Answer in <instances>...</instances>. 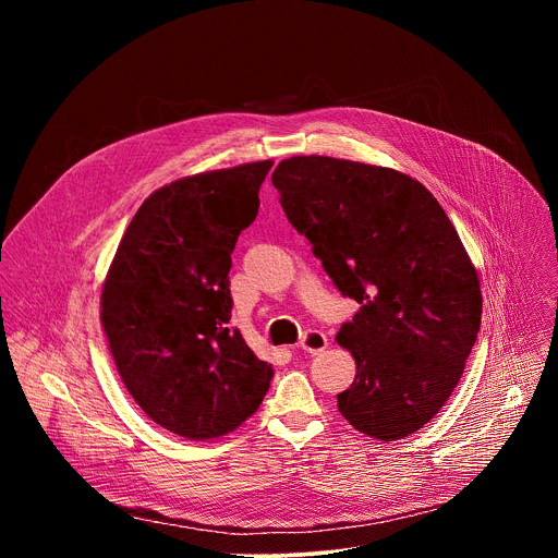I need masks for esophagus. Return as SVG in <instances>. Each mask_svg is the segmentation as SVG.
<instances>
[{"label": "esophagus", "mask_w": 558, "mask_h": 558, "mask_svg": "<svg viewBox=\"0 0 558 558\" xmlns=\"http://www.w3.org/2000/svg\"><path fill=\"white\" fill-rule=\"evenodd\" d=\"M327 344H329L327 336L323 331H317V329H308L300 338V349L306 351V353H320V351L327 349Z\"/></svg>", "instance_id": "34e87169"}]
</instances>
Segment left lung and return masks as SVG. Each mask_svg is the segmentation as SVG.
Returning <instances> with one entry per match:
<instances>
[{
  "label": "left lung",
  "mask_w": 558,
  "mask_h": 558,
  "mask_svg": "<svg viewBox=\"0 0 558 558\" xmlns=\"http://www.w3.org/2000/svg\"><path fill=\"white\" fill-rule=\"evenodd\" d=\"M271 183L336 289L360 304L338 333L357 364L338 411L381 441L420 430L482 327L480 278L454 225L422 183L388 168L293 156Z\"/></svg>",
  "instance_id": "left-lung-1"
}]
</instances>
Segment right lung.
I'll return each instance as SVG.
<instances>
[{"mask_svg":"<svg viewBox=\"0 0 558 558\" xmlns=\"http://www.w3.org/2000/svg\"><path fill=\"white\" fill-rule=\"evenodd\" d=\"M271 161L156 190L128 225L101 293V323L134 402L166 430L220 437L260 407L274 379L229 329V269L256 220Z\"/></svg>","mask_w":558,"mask_h":558,"instance_id":"add662e5","label":"right lung"}]
</instances>
